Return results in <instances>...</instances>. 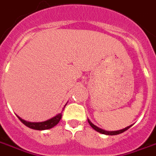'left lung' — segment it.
I'll return each instance as SVG.
<instances>
[{
	"instance_id": "1",
	"label": "left lung",
	"mask_w": 156,
	"mask_h": 156,
	"mask_svg": "<svg viewBox=\"0 0 156 156\" xmlns=\"http://www.w3.org/2000/svg\"><path fill=\"white\" fill-rule=\"evenodd\" d=\"M87 121H88L89 124L91 125V128H93V129H95V130L97 131V132H98V133H100L105 134V135H110V136H113V135H118V134L122 133H123V132H125L126 130H128V128H130V127H132V125H130V126H128V127H126V128H123V129H121V130L106 131V130H104V129H101V128H98L97 126H96L95 124H93V123H91V121L89 120L88 119H87Z\"/></svg>"
}]
</instances>
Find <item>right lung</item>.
<instances>
[{"instance_id": "1", "label": "right lung", "mask_w": 156, "mask_h": 156, "mask_svg": "<svg viewBox=\"0 0 156 156\" xmlns=\"http://www.w3.org/2000/svg\"><path fill=\"white\" fill-rule=\"evenodd\" d=\"M67 104H65L66 105ZM65 105L63 108L61 113H59L58 115H56L55 116H54L51 119H47L46 121H43V122H28V121H26L24 119H23L20 116L17 117L20 119V120L22 122L24 125H26L28 128H32V129H35V130H46V129H50V128H53L56 125L57 123H59L60 119H61V117H62V112L64 109H65Z\"/></svg>"}]
</instances>
